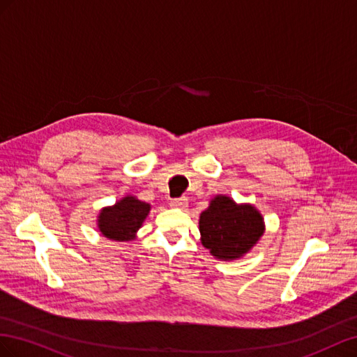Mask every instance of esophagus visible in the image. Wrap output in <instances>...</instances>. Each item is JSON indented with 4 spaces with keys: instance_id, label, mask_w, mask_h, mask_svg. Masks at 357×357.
<instances>
[{
    "instance_id": "34e87169",
    "label": "esophagus",
    "mask_w": 357,
    "mask_h": 357,
    "mask_svg": "<svg viewBox=\"0 0 357 357\" xmlns=\"http://www.w3.org/2000/svg\"><path fill=\"white\" fill-rule=\"evenodd\" d=\"M170 206L172 208H178V209H187L188 208V200L185 197H181V199H173L170 202Z\"/></svg>"
}]
</instances>
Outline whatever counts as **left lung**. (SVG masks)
I'll list each match as a JSON object with an SVG mask.
<instances>
[{"instance_id": "8db88e82", "label": "left lung", "mask_w": 357, "mask_h": 357, "mask_svg": "<svg viewBox=\"0 0 357 357\" xmlns=\"http://www.w3.org/2000/svg\"><path fill=\"white\" fill-rule=\"evenodd\" d=\"M200 242L218 260H238L252 250L264 233V220L251 203H236L217 195L199 218Z\"/></svg>"}]
</instances>
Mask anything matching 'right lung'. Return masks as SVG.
<instances>
[{"label":"right lung","instance_id":"right-lung-1","mask_svg":"<svg viewBox=\"0 0 357 357\" xmlns=\"http://www.w3.org/2000/svg\"><path fill=\"white\" fill-rule=\"evenodd\" d=\"M149 211V203L127 195L115 205L101 208L97 217V227L101 235L107 239L116 242L135 241Z\"/></svg>","mask_w":357,"mask_h":357}]
</instances>
